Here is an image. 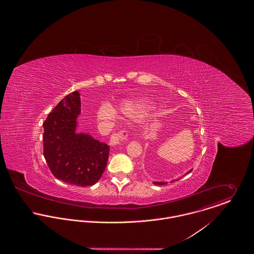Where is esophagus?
<instances>
[{"mask_svg":"<svg viewBox=\"0 0 254 254\" xmlns=\"http://www.w3.org/2000/svg\"><path fill=\"white\" fill-rule=\"evenodd\" d=\"M128 140V132L127 130L123 129L118 132H114L109 139V145H115L119 144L120 142H126Z\"/></svg>","mask_w":254,"mask_h":254,"instance_id":"1","label":"esophagus"}]
</instances>
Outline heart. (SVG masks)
<instances>
[{
	"instance_id": "obj_1",
	"label": "heart",
	"mask_w": 254,
	"mask_h": 254,
	"mask_svg": "<svg viewBox=\"0 0 254 254\" xmlns=\"http://www.w3.org/2000/svg\"><path fill=\"white\" fill-rule=\"evenodd\" d=\"M144 108L143 105L140 104H134V103H123L120 107L119 110L129 116H134L136 114H138L142 109ZM96 116L99 120L104 121V122H108L110 123L114 120L115 118V110L112 109L109 104H103L101 105L97 111H96Z\"/></svg>"
}]
</instances>
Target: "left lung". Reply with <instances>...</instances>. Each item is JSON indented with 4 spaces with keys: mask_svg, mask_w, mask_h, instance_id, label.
<instances>
[{
    "mask_svg": "<svg viewBox=\"0 0 254 254\" xmlns=\"http://www.w3.org/2000/svg\"><path fill=\"white\" fill-rule=\"evenodd\" d=\"M190 171H191V170H190ZM190 172H189V173H190ZM154 184L161 186V185H164V184H166V183H164V182H154Z\"/></svg>",
    "mask_w": 254,
    "mask_h": 254,
    "instance_id": "1",
    "label": "left lung"
}]
</instances>
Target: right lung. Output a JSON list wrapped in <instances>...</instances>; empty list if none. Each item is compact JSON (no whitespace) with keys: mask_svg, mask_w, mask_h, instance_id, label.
Masks as SVG:
<instances>
[{"mask_svg":"<svg viewBox=\"0 0 254 254\" xmlns=\"http://www.w3.org/2000/svg\"><path fill=\"white\" fill-rule=\"evenodd\" d=\"M80 113L81 101L77 91L53 109L43 124L44 156L57 179L87 187L101 179L108 164L109 145L88 134L75 132Z\"/></svg>","mask_w":254,"mask_h":254,"instance_id":"add662e5","label":"right lung"}]
</instances>
